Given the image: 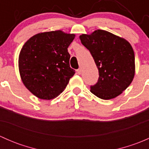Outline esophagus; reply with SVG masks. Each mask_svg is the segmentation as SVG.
Wrapping results in <instances>:
<instances>
[{"instance_id":"34e87169","label":"esophagus","mask_w":149,"mask_h":149,"mask_svg":"<svg viewBox=\"0 0 149 149\" xmlns=\"http://www.w3.org/2000/svg\"><path fill=\"white\" fill-rule=\"evenodd\" d=\"M77 73H78V74H81V68L78 69Z\"/></svg>"}]
</instances>
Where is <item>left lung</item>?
Instances as JSON below:
<instances>
[{"instance_id":"left-lung-1","label":"left lung","mask_w":149,"mask_h":149,"mask_svg":"<svg viewBox=\"0 0 149 149\" xmlns=\"http://www.w3.org/2000/svg\"><path fill=\"white\" fill-rule=\"evenodd\" d=\"M91 52L99 70L98 82L91 92L102 100H111L123 92L136 73L134 51L128 41L105 30L79 36Z\"/></svg>"}]
</instances>
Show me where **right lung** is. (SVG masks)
<instances>
[{
	"instance_id": "add662e5",
	"label": "right lung",
	"mask_w": 149,
	"mask_h": 149,
	"mask_svg": "<svg viewBox=\"0 0 149 149\" xmlns=\"http://www.w3.org/2000/svg\"><path fill=\"white\" fill-rule=\"evenodd\" d=\"M75 36L61 30L40 32L22 47L19 55L21 79L35 97L50 100L65 90L75 74L68 52Z\"/></svg>"
}]
</instances>
